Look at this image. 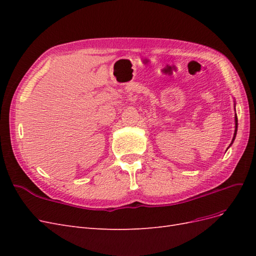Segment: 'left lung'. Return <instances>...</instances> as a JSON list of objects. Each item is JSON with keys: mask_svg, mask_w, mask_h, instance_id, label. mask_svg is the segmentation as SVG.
I'll return each mask as SVG.
<instances>
[{"mask_svg": "<svg viewBox=\"0 0 256 256\" xmlns=\"http://www.w3.org/2000/svg\"><path fill=\"white\" fill-rule=\"evenodd\" d=\"M237 127H238V120H237V115H235V134H234L233 140H232V143H233L234 140H235V136H236V134H237ZM232 143H230V144H232Z\"/></svg>", "mask_w": 256, "mask_h": 256, "instance_id": "obj_1", "label": "left lung"}]
</instances>
